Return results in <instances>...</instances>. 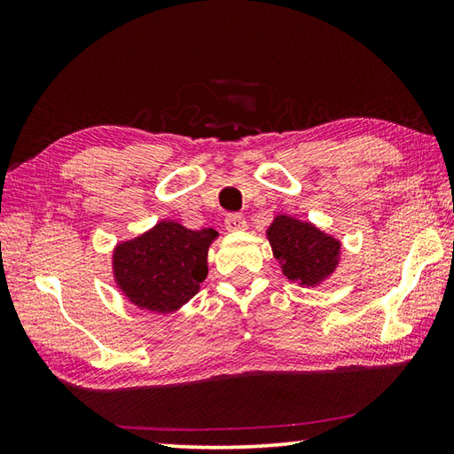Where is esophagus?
I'll use <instances>...</instances> for the list:
<instances>
[{"label":"esophagus","mask_w":454,"mask_h":454,"mask_svg":"<svg viewBox=\"0 0 454 454\" xmlns=\"http://www.w3.org/2000/svg\"><path fill=\"white\" fill-rule=\"evenodd\" d=\"M224 226H226L228 232H242V230L247 228L244 216H239V215H226Z\"/></svg>","instance_id":"obj_1"}]
</instances>
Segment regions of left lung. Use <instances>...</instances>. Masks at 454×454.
<instances>
[{"mask_svg": "<svg viewBox=\"0 0 454 454\" xmlns=\"http://www.w3.org/2000/svg\"><path fill=\"white\" fill-rule=\"evenodd\" d=\"M267 239L283 275L301 286L322 285L340 265L341 242L312 222L277 215L267 228Z\"/></svg>", "mask_w": 454, "mask_h": 454, "instance_id": "obj_1", "label": "left lung"}]
</instances>
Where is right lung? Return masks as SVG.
Masks as SVG:
<instances>
[{"mask_svg": "<svg viewBox=\"0 0 454 454\" xmlns=\"http://www.w3.org/2000/svg\"><path fill=\"white\" fill-rule=\"evenodd\" d=\"M216 238L212 228L189 230L179 222L161 220L148 232L114 247V283L142 310L176 312L207 278L208 247Z\"/></svg>", "mask_w": 454, "mask_h": 454, "instance_id": "right-lung-1", "label": "right lung"}]
</instances>
